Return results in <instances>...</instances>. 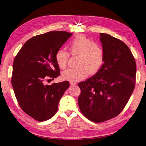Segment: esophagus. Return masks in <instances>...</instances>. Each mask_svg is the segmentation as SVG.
Returning <instances> with one entry per match:
<instances>
[{
	"label": "esophagus",
	"mask_w": 146,
	"mask_h": 146,
	"mask_svg": "<svg viewBox=\"0 0 146 146\" xmlns=\"http://www.w3.org/2000/svg\"><path fill=\"white\" fill-rule=\"evenodd\" d=\"M70 85L71 86H75L76 83L74 82H70Z\"/></svg>",
	"instance_id": "1"
}]
</instances>
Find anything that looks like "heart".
<instances>
[{"label":"heart","instance_id":"obj_1","mask_svg":"<svg viewBox=\"0 0 146 146\" xmlns=\"http://www.w3.org/2000/svg\"><path fill=\"white\" fill-rule=\"evenodd\" d=\"M68 46L72 56H78V66L65 70L62 74L63 79L77 82L100 70L105 60V52L100 44L84 35H79L70 41ZM69 56L70 54L65 49L58 50L55 59L59 68L64 69L66 66Z\"/></svg>","mask_w":146,"mask_h":146}]
</instances>
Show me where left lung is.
Wrapping results in <instances>:
<instances>
[{
	"label": "left lung",
	"instance_id": "left-lung-1",
	"mask_svg": "<svg viewBox=\"0 0 146 146\" xmlns=\"http://www.w3.org/2000/svg\"><path fill=\"white\" fill-rule=\"evenodd\" d=\"M105 60L93 77L78 83V103L82 113L94 122L118 115L125 107L135 84L136 63L129 48L109 34L100 33Z\"/></svg>",
	"mask_w": 146,
	"mask_h": 146
}]
</instances>
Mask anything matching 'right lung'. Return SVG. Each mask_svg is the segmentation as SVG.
<instances>
[{"label":"right lung","instance_id":"right-lung-1","mask_svg":"<svg viewBox=\"0 0 146 146\" xmlns=\"http://www.w3.org/2000/svg\"><path fill=\"white\" fill-rule=\"evenodd\" d=\"M72 35L54 31L34 36L26 41L13 61L11 82L19 105L39 122L55 115L59 100L69 86L68 81L52 85L46 82L60 75L55 56Z\"/></svg>","mask_w":146,"mask_h":146}]
</instances>
